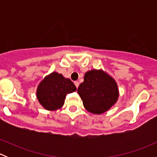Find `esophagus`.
<instances>
[{
    "label": "esophagus",
    "instance_id": "esophagus-1",
    "mask_svg": "<svg viewBox=\"0 0 157 157\" xmlns=\"http://www.w3.org/2000/svg\"><path fill=\"white\" fill-rule=\"evenodd\" d=\"M74 84H75L76 87L78 88V86H79V82L78 81H75V82H74Z\"/></svg>",
    "mask_w": 157,
    "mask_h": 157
}]
</instances>
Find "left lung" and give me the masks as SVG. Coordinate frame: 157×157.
I'll return each mask as SVG.
<instances>
[{"mask_svg":"<svg viewBox=\"0 0 157 157\" xmlns=\"http://www.w3.org/2000/svg\"><path fill=\"white\" fill-rule=\"evenodd\" d=\"M77 93L83 100L84 108L96 115L108 111L119 96L115 80L102 70L87 71Z\"/></svg>","mask_w":157,"mask_h":157,"instance_id":"left-lung-1","label":"left lung"}]
</instances>
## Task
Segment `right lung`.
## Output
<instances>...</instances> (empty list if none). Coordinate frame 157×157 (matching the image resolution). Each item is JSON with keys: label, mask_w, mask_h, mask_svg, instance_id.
<instances>
[{"label": "right lung", "mask_w": 157, "mask_h": 157, "mask_svg": "<svg viewBox=\"0 0 157 157\" xmlns=\"http://www.w3.org/2000/svg\"><path fill=\"white\" fill-rule=\"evenodd\" d=\"M76 90L77 87L70 79L65 78L61 74L52 72L40 82L36 96L45 109L55 111L63 106L67 93Z\"/></svg>", "instance_id": "obj_1"}]
</instances>
